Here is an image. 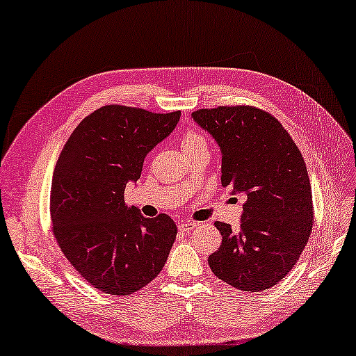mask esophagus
<instances>
[{"label":"esophagus","instance_id":"34e87169","mask_svg":"<svg viewBox=\"0 0 356 356\" xmlns=\"http://www.w3.org/2000/svg\"><path fill=\"white\" fill-rule=\"evenodd\" d=\"M196 227H197V223H195V222H183L178 225V229L181 232H190V231H193Z\"/></svg>","mask_w":356,"mask_h":356}]
</instances>
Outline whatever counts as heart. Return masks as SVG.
<instances>
[{
    "label": "heart",
    "instance_id": "b5f03b06",
    "mask_svg": "<svg viewBox=\"0 0 356 356\" xmlns=\"http://www.w3.org/2000/svg\"><path fill=\"white\" fill-rule=\"evenodd\" d=\"M199 143H207L205 138L197 134V133H187L186 137H184V142H183V146L184 148H190V146H195V145H199Z\"/></svg>",
    "mask_w": 356,
    "mask_h": 356
}]
</instances>
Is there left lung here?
<instances>
[{"mask_svg": "<svg viewBox=\"0 0 356 356\" xmlns=\"http://www.w3.org/2000/svg\"><path fill=\"white\" fill-rule=\"evenodd\" d=\"M222 152V186L246 196L240 228L216 222L222 245L208 257L219 280L263 291L287 276L313 229V195L302 154L284 127L254 107L192 113Z\"/></svg>", "mask_w": 356, "mask_h": 356, "instance_id": "left-lung-1", "label": "left lung"}]
</instances>
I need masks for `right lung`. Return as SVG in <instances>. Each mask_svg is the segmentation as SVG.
Listing matches in <instances>:
<instances>
[{
  "instance_id": "add662e5",
  "label": "right lung",
  "mask_w": 356,
  "mask_h": 356,
  "mask_svg": "<svg viewBox=\"0 0 356 356\" xmlns=\"http://www.w3.org/2000/svg\"><path fill=\"white\" fill-rule=\"evenodd\" d=\"M179 118L181 111L101 107L78 124L57 160L49 199L54 236L75 270L102 293L133 294L166 264L175 222L168 214L145 218L125 205L124 192Z\"/></svg>"
}]
</instances>
